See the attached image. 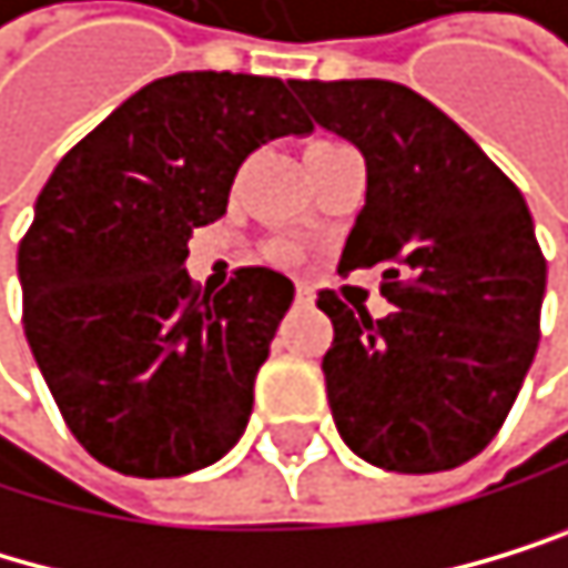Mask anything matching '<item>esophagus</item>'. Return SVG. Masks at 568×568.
Returning a JSON list of instances; mask_svg holds the SVG:
<instances>
[{
	"label": "esophagus",
	"instance_id": "34e87169",
	"mask_svg": "<svg viewBox=\"0 0 568 568\" xmlns=\"http://www.w3.org/2000/svg\"><path fill=\"white\" fill-rule=\"evenodd\" d=\"M296 303H300V307H311V303H314V290L307 286V282H300V286H296Z\"/></svg>",
	"mask_w": 568,
	"mask_h": 568
}]
</instances>
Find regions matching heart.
Here are the masks:
<instances>
[{
    "mask_svg": "<svg viewBox=\"0 0 568 568\" xmlns=\"http://www.w3.org/2000/svg\"><path fill=\"white\" fill-rule=\"evenodd\" d=\"M268 254H272V257H293V254H296V247H293V244H286V241H275V244H268Z\"/></svg>",
    "mask_w": 568,
    "mask_h": 568,
    "instance_id": "heart-1",
    "label": "heart"
}]
</instances>
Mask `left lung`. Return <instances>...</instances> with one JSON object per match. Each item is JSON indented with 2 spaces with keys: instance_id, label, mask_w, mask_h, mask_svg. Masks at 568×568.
I'll use <instances>...</instances> for the list:
<instances>
[{
  "instance_id": "left-lung-1",
  "label": "left lung",
  "mask_w": 568,
  "mask_h": 568,
  "mask_svg": "<svg viewBox=\"0 0 568 568\" xmlns=\"http://www.w3.org/2000/svg\"><path fill=\"white\" fill-rule=\"evenodd\" d=\"M324 132L366 160L338 268L387 265L381 321L324 290V384L345 447L429 475L493 444L538 353L545 257L517 184L426 97L387 79H290Z\"/></svg>"
}]
</instances>
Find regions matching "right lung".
Wrapping results in <instances>:
<instances>
[{"instance_id":"obj_1","label":"right lung","mask_w":568,"mask_h":568,"mask_svg":"<svg viewBox=\"0 0 568 568\" xmlns=\"http://www.w3.org/2000/svg\"><path fill=\"white\" fill-rule=\"evenodd\" d=\"M290 83L174 72L114 108L54 166L20 244L23 332L72 436L135 478H178L244 436L293 282L241 268L215 296L184 272L241 163L307 135Z\"/></svg>"}]
</instances>
